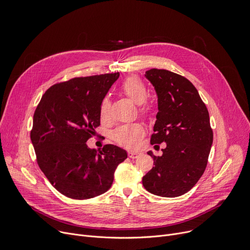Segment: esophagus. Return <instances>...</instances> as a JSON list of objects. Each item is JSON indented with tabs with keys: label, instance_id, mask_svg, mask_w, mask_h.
I'll return each instance as SVG.
<instances>
[{
	"label": "esophagus",
	"instance_id": "1",
	"mask_svg": "<svg viewBox=\"0 0 250 250\" xmlns=\"http://www.w3.org/2000/svg\"><path fill=\"white\" fill-rule=\"evenodd\" d=\"M127 155H128V157H130V158H137V157H139L140 153H139V152H135V151H128V152H127Z\"/></svg>",
	"mask_w": 250,
	"mask_h": 250
}]
</instances>
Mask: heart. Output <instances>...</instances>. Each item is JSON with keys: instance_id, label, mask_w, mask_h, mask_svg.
I'll use <instances>...</instances> for the list:
<instances>
[{"instance_id": "1", "label": "heart", "mask_w": 250, "mask_h": 250, "mask_svg": "<svg viewBox=\"0 0 250 250\" xmlns=\"http://www.w3.org/2000/svg\"><path fill=\"white\" fill-rule=\"evenodd\" d=\"M121 90L132 102L137 104H140L141 115L147 117L151 113V107L148 104L145 103L148 92L145 83L138 77L131 76L125 79L122 85ZM110 111V100L108 97H104L100 105V115L103 120H105L109 117ZM145 135V128L140 124L125 125L113 129L111 132L112 141L118 145L127 147L134 148L137 147L141 139Z\"/></svg>"}]
</instances>
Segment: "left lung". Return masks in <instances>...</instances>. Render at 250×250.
Returning <instances> with one entry per match:
<instances>
[{
	"mask_svg": "<svg viewBox=\"0 0 250 250\" xmlns=\"http://www.w3.org/2000/svg\"><path fill=\"white\" fill-rule=\"evenodd\" d=\"M145 76L158 102L150 144L167 143V147L162 156L147 152L154 167L143 177V185L155 195L176 197L196 185L208 166L213 141L208 110L187 78L157 69Z\"/></svg>",
	"mask_w": 250,
	"mask_h": 250,
	"instance_id": "left-lung-1",
	"label": "left lung"
}]
</instances>
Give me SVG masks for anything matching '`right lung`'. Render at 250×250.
I'll list each match as a JSON object with an SVG mask.
<instances>
[{
	"label": "right lung",
	"instance_id": "1",
	"mask_svg": "<svg viewBox=\"0 0 250 250\" xmlns=\"http://www.w3.org/2000/svg\"><path fill=\"white\" fill-rule=\"evenodd\" d=\"M120 73L74 78L48 88L35 110L31 141L37 163L52 186L74 199L103 194L127 157L117 146H86L101 125L100 105Z\"/></svg>",
	"mask_w": 250,
	"mask_h": 250
}]
</instances>
